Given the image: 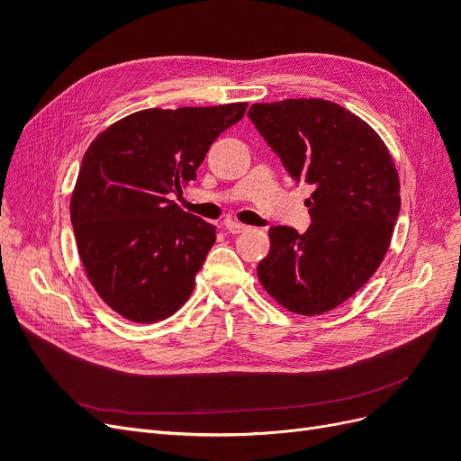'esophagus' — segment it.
<instances>
[{"instance_id": "1", "label": "esophagus", "mask_w": 461, "mask_h": 461, "mask_svg": "<svg viewBox=\"0 0 461 461\" xmlns=\"http://www.w3.org/2000/svg\"><path fill=\"white\" fill-rule=\"evenodd\" d=\"M225 227H227V230H229L230 234H240V232L248 230V227L242 225V222H239V221H229Z\"/></svg>"}]
</instances>
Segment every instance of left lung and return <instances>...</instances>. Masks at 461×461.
I'll return each mask as SVG.
<instances>
[{
  "label": "left lung",
  "mask_w": 461,
  "mask_h": 461,
  "mask_svg": "<svg viewBox=\"0 0 461 461\" xmlns=\"http://www.w3.org/2000/svg\"><path fill=\"white\" fill-rule=\"evenodd\" d=\"M248 117L288 175L313 188L308 230H269L259 283L292 313H327L354 296L388 252L400 212L394 159L364 119L329 100L254 104Z\"/></svg>",
  "instance_id": "obj_1"
}]
</instances>
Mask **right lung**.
Instances as JSON below:
<instances>
[{
    "instance_id": "right-lung-1",
    "label": "right lung",
    "mask_w": 461,
    "mask_h": 461,
    "mask_svg": "<svg viewBox=\"0 0 461 461\" xmlns=\"http://www.w3.org/2000/svg\"><path fill=\"white\" fill-rule=\"evenodd\" d=\"M248 104L142 109L95 136L71 194L82 267L111 310L134 323L190 298L217 230L169 200L196 178L217 136Z\"/></svg>"
}]
</instances>
